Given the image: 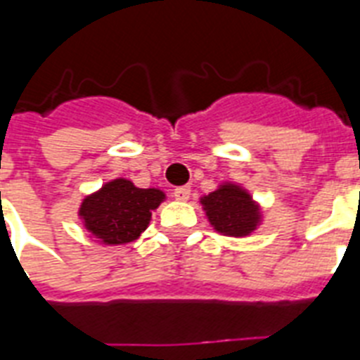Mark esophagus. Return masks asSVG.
I'll return each mask as SVG.
<instances>
[{
    "mask_svg": "<svg viewBox=\"0 0 360 360\" xmlns=\"http://www.w3.org/2000/svg\"><path fill=\"white\" fill-rule=\"evenodd\" d=\"M174 196L177 202H186L191 198V188L188 186H177L174 191Z\"/></svg>",
    "mask_w": 360,
    "mask_h": 360,
    "instance_id": "1",
    "label": "esophagus"
}]
</instances>
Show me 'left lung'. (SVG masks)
Returning a JSON list of instances; mask_svg holds the SVG:
<instances>
[{
    "mask_svg": "<svg viewBox=\"0 0 360 360\" xmlns=\"http://www.w3.org/2000/svg\"><path fill=\"white\" fill-rule=\"evenodd\" d=\"M209 224L220 236L248 237L262 226V205L245 186L236 181H222L213 192L200 198Z\"/></svg>",
    "mask_w": 360,
    "mask_h": 360,
    "instance_id": "1",
    "label": "left lung"
}]
</instances>
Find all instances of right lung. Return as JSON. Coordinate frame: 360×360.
Masks as SVG:
<instances>
[{
	"instance_id": "add662e5",
	"label": "right lung",
	"mask_w": 360,
	"mask_h": 360,
	"mask_svg": "<svg viewBox=\"0 0 360 360\" xmlns=\"http://www.w3.org/2000/svg\"><path fill=\"white\" fill-rule=\"evenodd\" d=\"M164 200L160 188H138L130 179L115 177L82 200L78 217L101 245H127L147 230L151 213Z\"/></svg>"
}]
</instances>
